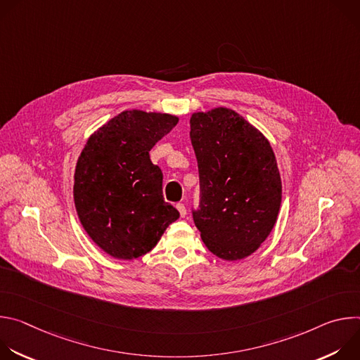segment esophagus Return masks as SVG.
I'll return each mask as SVG.
<instances>
[{
    "instance_id": "34e87169",
    "label": "esophagus",
    "mask_w": 360,
    "mask_h": 360,
    "mask_svg": "<svg viewBox=\"0 0 360 360\" xmlns=\"http://www.w3.org/2000/svg\"><path fill=\"white\" fill-rule=\"evenodd\" d=\"M176 210L179 211V215H181L182 218H185V215H186V208H185V205H184V203H176Z\"/></svg>"
}]
</instances>
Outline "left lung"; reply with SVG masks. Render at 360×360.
Returning a JSON list of instances; mask_svg holds the SVG:
<instances>
[{
	"instance_id": "obj_1",
	"label": "left lung",
	"mask_w": 360,
	"mask_h": 360,
	"mask_svg": "<svg viewBox=\"0 0 360 360\" xmlns=\"http://www.w3.org/2000/svg\"><path fill=\"white\" fill-rule=\"evenodd\" d=\"M191 142L199 171L192 218L207 248L225 261L253 253L271 233L282 184L268 139L228 108L196 112Z\"/></svg>"
}]
</instances>
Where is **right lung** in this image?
Masks as SVG:
<instances>
[{
    "label": "right lung",
    "mask_w": 360,
    "mask_h": 360,
    "mask_svg": "<svg viewBox=\"0 0 360 360\" xmlns=\"http://www.w3.org/2000/svg\"><path fill=\"white\" fill-rule=\"evenodd\" d=\"M168 114L124 111L91 135L75 168L74 200L91 239L117 259L149 252L179 212L162 196L149 150L175 125Z\"/></svg>",
    "instance_id": "1"
}]
</instances>
